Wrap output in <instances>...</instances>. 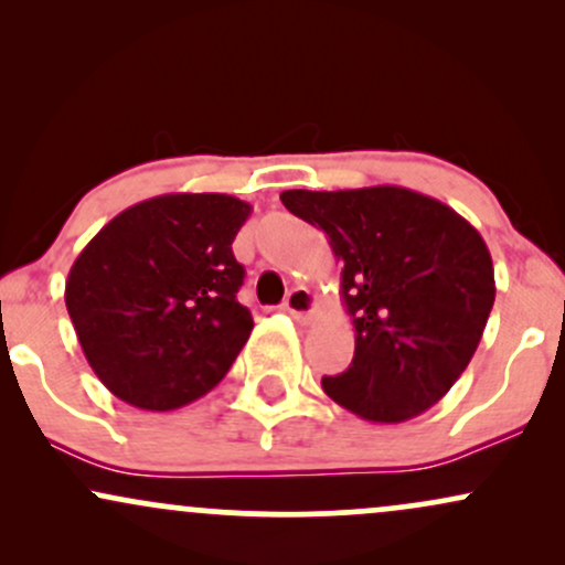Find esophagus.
I'll return each mask as SVG.
<instances>
[{"label":"esophagus","mask_w":565,"mask_h":565,"mask_svg":"<svg viewBox=\"0 0 565 565\" xmlns=\"http://www.w3.org/2000/svg\"><path fill=\"white\" fill-rule=\"evenodd\" d=\"M316 308H319V300H316L313 291L305 287L291 289L287 300H284V310H287L289 316H295L297 321H308L310 316L316 313Z\"/></svg>","instance_id":"34e87169"}]
</instances>
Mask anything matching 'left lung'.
Returning a JSON list of instances; mask_svg holds the SVG:
<instances>
[{
	"label": "left lung",
	"instance_id": "8db88e82",
	"mask_svg": "<svg viewBox=\"0 0 565 565\" xmlns=\"http://www.w3.org/2000/svg\"><path fill=\"white\" fill-rule=\"evenodd\" d=\"M342 260L340 291L355 353L329 398L369 423H406L438 404L470 364L494 305V265L472 225L398 185L284 191Z\"/></svg>",
	"mask_w": 565,
	"mask_h": 565
}]
</instances>
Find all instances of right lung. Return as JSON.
<instances>
[{
    "label": "right lung",
    "mask_w": 565,
    "mask_h": 565,
    "mask_svg": "<svg viewBox=\"0 0 565 565\" xmlns=\"http://www.w3.org/2000/svg\"><path fill=\"white\" fill-rule=\"evenodd\" d=\"M252 206L167 193L103 225L68 270L66 308L93 372L116 398L170 412L210 393L249 340L233 238Z\"/></svg>",
    "instance_id": "1"
}]
</instances>
